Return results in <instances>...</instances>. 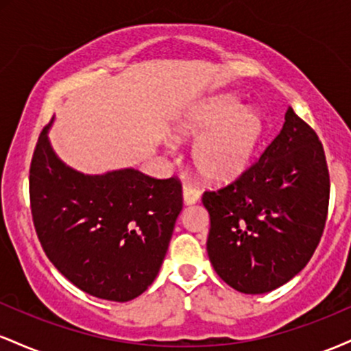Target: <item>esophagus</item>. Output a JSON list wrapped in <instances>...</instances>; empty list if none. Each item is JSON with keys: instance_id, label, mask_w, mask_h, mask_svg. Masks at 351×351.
I'll list each match as a JSON object with an SVG mask.
<instances>
[{"instance_id": "esophagus-1", "label": "esophagus", "mask_w": 351, "mask_h": 351, "mask_svg": "<svg viewBox=\"0 0 351 351\" xmlns=\"http://www.w3.org/2000/svg\"><path fill=\"white\" fill-rule=\"evenodd\" d=\"M199 198H201V193L198 188L193 186V184H189V183L183 184V201L184 203L195 204V203H198Z\"/></svg>"}]
</instances>
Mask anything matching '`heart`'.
I'll list each match as a JSON object with an SVG mask.
<instances>
[{"mask_svg":"<svg viewBox=\"0 0 351 351\" xmlns=\"http://www.w3.org/2000/svg\"><path fill=\"white\" fill-rule=\"evenodd\" d=\"M263 117L243 108L231 95H217L193 108L181 120L176 134L196 140L193 165L204 180L229 183L247 170L263 136Z\"/></svg>","mask_w":351,"mask_h":351,"instance_id":"obj_1","label":"heart"}]
</instances>
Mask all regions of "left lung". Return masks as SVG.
<instances>
[{
    "label": "left lung",
    "mask_w": 351,
    "mask_h": 351,
    "mask_svg": "<svg viewBox=\"0 0 351 351\" xmlns=\"http://www.w3.org/2000/svg\"><path fill=\"white\" fill-rule=\"evenodd\" d=\"M328 198L324 147L289 107L261 158L228 186L204 191L211 221L206 249L217 276L243 293L284 285L315 252Z\"/></svg>",
    "instance_id": "obj_1"
}]
</instances>
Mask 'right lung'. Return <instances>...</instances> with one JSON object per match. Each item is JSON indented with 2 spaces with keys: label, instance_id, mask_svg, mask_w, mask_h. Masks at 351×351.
Instances as JSON below:
<instances>
[{
  "label": "right lung",
  "instance_id": "obj_1",
  "mask_svg": "<svg viewBox=\"0 0 351 351\" xmlns=\"http://www.w3.org/2000/svg\"><path fill=\"white\" fill-rule=\"evenodd\" d=\"M43 128L29 170L31 213L47 259L80 291L128 302L155 280L183 208L178 178L134 168L84 175L60 162Z\"/></svg>",
  "mask_w": 351,
  "mask_h": 351
}]
</instances>
